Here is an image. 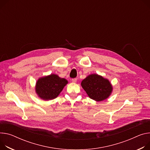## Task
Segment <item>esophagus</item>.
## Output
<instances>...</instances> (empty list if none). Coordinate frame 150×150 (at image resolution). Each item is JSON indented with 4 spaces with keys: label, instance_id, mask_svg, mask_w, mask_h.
<instances>
[{
    "label": "esophagus",
    "instance_id": "34e87169",
    "mask_svg": "<svg viewBox=\"0 0 150 150\" xmlns=\"http://www.w3.org/2000/svg\"><path fill=\"white\" fill-rule=\"evenodd\" d=\"M72 82L73 83H76V78H73V79H72Z\"/></svg>",
    "mask_w": 150,
    "mask_h": 150
}]
</instances>
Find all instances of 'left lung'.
<instances>
[{
  "mask_svg": "<svg viewBox=\"0 0 150 150\" xmlns=\"http://www.w3.org/2000/svg\"><path fill=\"white\" fill-rule=\"evenodd\" d=\"M81 84L88 97L96 102L108 99L113 90L110 81L96 74L88 75Z\"/></svg>",
  "mask_w": 150,
  "mask_h": 150,
  "instance_id": "left-lung-1",
  "label": "left lung"
}]
</instances>
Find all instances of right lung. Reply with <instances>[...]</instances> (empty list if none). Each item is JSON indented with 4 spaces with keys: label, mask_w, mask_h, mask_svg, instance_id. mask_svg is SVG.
I'll return each mask as SVG.
<instances>
[{
    "label": "right lung",
    "mask_w": 150,
    "mask_h": 150,
    "mask_svg": "<svg viewBox=\"0 0 150 150\" xmlns=\"http://www.w3.org/2000/svg\"><path fill=\"white\" fill-rule=\"evenodd\" d=\"M67 83L65 78H60L56 74H50L38 79L35 91L38 96L42 100H52L59 96Z\"/></svg>",
    "instance_id": "right-lung-1"
}]
</instances>
